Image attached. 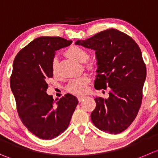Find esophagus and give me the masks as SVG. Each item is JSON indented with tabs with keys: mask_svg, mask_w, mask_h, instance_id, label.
I'll return each mask as SVG.
<instances>
[{
	"mask_svg": "<svg viewBox=\"0 0 158 158\" xmlns=\"http://www.w3.org/2000/svg\"><path fill=\"white\" fill-rule=\"evenodd\" d=\"M85 98H86L85 96H78L77 98H78V101H79V102H82V101H83Z\"/></svg>",
	"mask_w": 158,
	"mask_h": 158,
	"instance_id": "esophagus-1",
	"label": "esophagus"
}]
</instances>
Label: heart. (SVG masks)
Instances as JSON below:
<instances>
[{
	"mask_svg": "<svg viewBox=\"0 0 158 158\" xmlns=\"http://www.w3.org/2000/svg\"><path fill=\"white\" fill-rule=\"evenodd\" d=\"M67 56L77 62H84L88 58V52L83 48L77 46H72L65 51ZM87 67L93 68L94 67V63L93 61H88ZM57 70V62L54 59L52 63V72L55 74ZM89 82V77L88 76H82L80 77L75 78L70 81L67 86V89L69 92L74 94H83L88 89V84Z\"/></svg>",
	"mask_w": 158,
	"mask_h": 158,
	"instance_id": "b5f03b06",
	"label": "heart"
}]
</instances>
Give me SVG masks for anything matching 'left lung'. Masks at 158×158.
<instances>
[{
    "mask_svg": "<svg viewBox=\"0 0 158 158\" xmlns=\"http://www.w3.org/2000/svg\"><path fill=\"white\" fill-rule=\"evenodd\" d=\"M75 43L95 50V89L111 88L108 99L94 98L91 121L102 131L122 133L135 119L142 102L147 70L139 46L126 33L114 28Z\"/></svg>",
    "mask_w": 158,
    "mask_h": 158,
    "instance_id": "1",
    "label": "left lung"
}]
</instances>
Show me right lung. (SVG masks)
<instances>
[{
    "label": "right lung",
    "instance_id": "right-lung-1",
    "mask_svg": "<svg viewBox=\"0 0 158 158\" xmlns=\"http://www.w3.org/2000/svg\"><path fill=\"white\" fill-rule=\"evenodd\" d=\"M71 43L61 37H40L22 48L14 60L10 85L19 116L40 139H52L64 133L78 104L77 98L70 94L59 100L46 94V81L53 76L55 51Z\"/></svg>",
    "mask_w": 158,
    "mask_h": 158
}]
</instances>
